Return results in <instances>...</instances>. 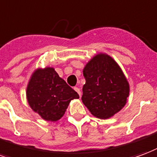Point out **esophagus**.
<instances>
[{"instance_id":"1","label":"esophagus","mask_w":157,"mask_h":157,"mask_svg":"<svg viewBox=\"0 0 157 157\" xmlns=\"http://www.w3.org/2000/svg\"><path fill=\"white\" fill-rule=\"evenodd\" d=\"M74 90H75V91L79 94V96H81V90H80V89H79L78 87H76V86H75V87H74Z\"/></svg>"}]
</instances>
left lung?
Returning a JSON list of instances; mask_svg holds the SVG:
<instances>
[{"label": "left lung", "mask_w": 157, "mask_h": 157, "mask_svg": "<svg viewBox=\"0 0 157 157\" xmlns=\"http://www.w3.org/2000/svg\"><path fill=\"white\" fill-rule=\"evenodd\" d=\"M86 84L82 102L97 118L112 117L126 105L129 85L117 62L109 56L99 54L83 71Z\"/></svg>", "instance_id": "1"}]
</instances>
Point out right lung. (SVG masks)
I'll return each instance as SVG.
<instances>
[{
  "instance_id": "1",
  "label": "right lung",
  "mask_w": 157,
  "mask_h": 157,
  "mask_svg": "<svg viewBox=\"0 0 157 157\" xmlns=\"http://www.w3.org/2000/svg\"><path fill=\"white\" fill-rule=\"evenodd\" d=\"M26 96L32 110L44 120L52 121L59 120L71 101L79 98L77 92L50 67L35 71L27 86Z\"/></svg>"
}]
</instances>
